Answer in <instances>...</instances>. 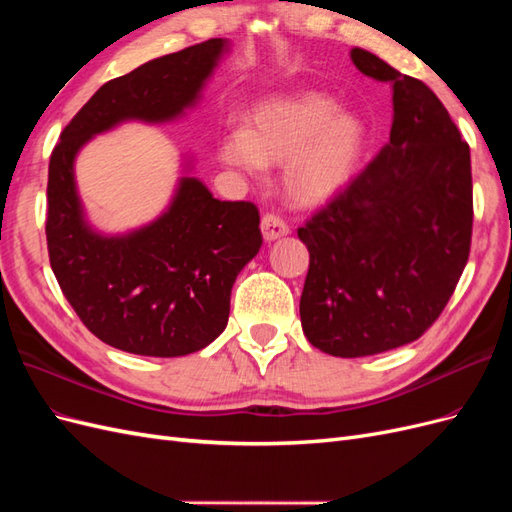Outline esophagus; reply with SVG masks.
Listing matches in <instances>:
<instances>
[{
  "label": "esophagus",
  "mask_w": 512,
  "mask_h": 512,
  "mask_svg": "<svg viewBox=\"0 0 512 512\" xmlns=\"http://www.w3.org/2000/svg\"><path fill=\"white\" fill-rule=\"evenodd\" d=\"M260 230H262V237H265V241H275L280 239L284 235H288V224L280 218V215H273V213H267L265 218H262L260 222Z\"/></svg>",
  "instance_id": "34e87169"
}]
</instances>
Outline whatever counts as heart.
<instances>
[{
  "instance_id": "heart-1",
  "label": "heart",
  "mask_w": 512,
  "mask_h": 512,
  "mask_svg": "<svg viewBox=\"0 0 512 512\" xmlns=\"http://www.w3.org/2000/svg\"><path fill=\"white\" fill-rule=\"evenodd\" d=\"M363 121L342 113L320 91L273 96L258 102L247 128L222 141V160L250 173L284 164V185L301 205H320L342 192L361 164Z\"/></svg>"
}]
</instances>
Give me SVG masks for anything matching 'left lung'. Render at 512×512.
Instances as JSON below:
<instances>
[{
  "instance_id": "obj_1",
  "label": "left lung",
  "mask_w": 512,
  "mask_h": 512,
  "mask_svg": "<svg viewBox=\"0 0 512 512\" xmlns=\"http://www.w3.org/2000/svg\"><path fill=\"white\" fill-rule=\"evenodd\" d=\"M350 57L393 87L391 138L299 228L303 333L342 359L406 346L438 320L466 269L474 218L470 147L438 96L359 46Z\"/></svg>"
}]
</instances>
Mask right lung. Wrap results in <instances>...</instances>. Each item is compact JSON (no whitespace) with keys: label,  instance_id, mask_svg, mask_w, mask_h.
I'll return each instance as SVG.
<instances>
[{"label":"right lung","instance_id":"right-lung-1","mask_svg":"<svg viewBox=\"0 0 512 512\" xmlns=\"http://www.w3.org/2000/svg\"><path fill=\"white\" fill-rule=\"evenodd\" d=\"M228 44L211 38L104 83L61 132L49 162L46 245L59 288L104 344L141 356L203 350L228 322L230 290L262 245L254 203L218 200L181 177L156 222L104 237L85 220L74 158L128 119L162 123L196 104Z\"/></svg>","mask_w":512,"mask_h":512}]
</instances>
